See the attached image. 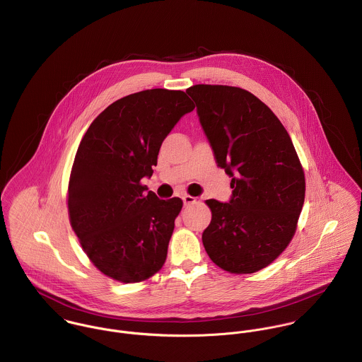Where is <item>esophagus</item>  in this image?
Returning a JSON list of instances; mask_svg holds the SVG:
<instances>
[{
	"label": "esophagus",
	"instance_id": "obj_1",
	"mask_svg": "<svg viewBox=\"0 0 362 362\" xmlns=\"http://www.w3.org/2000/svg\"><path fill=\"white\" fill-rule=\"evenodd\" d=\"M182 201H184V205H185V206H191V205H195V204H197V198H194V197H191V195L182 197Z\"/></svg>",
	"mask_w": 362,
	"mask_h": 362
}]
</instances>
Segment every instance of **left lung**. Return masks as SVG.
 <instances>
[{
    "label": "left lung",
    "mask_w": 362,
    "mask_h": 362,
    "mask_svg": "<svg viewBox=\"0 0 362 362\" xmlns=\"http://www.w3.org/2000/svg\"><path fill=\"white\" fill-rule=\"evenodd\" d=\"M187 93L233 188L228 204L206 201L211 221L202 234L204 247L223 270L255 273L296 234L305 199L304 168L280 119L248 90L194 85Z\"/></svg>",
    "instance_id": "obj_1"
}]
</instances>
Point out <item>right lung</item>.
Segmentation results:
<instances>
[{"instance_id": "add662e5", "label": "right lung", "mask_w": 362, "mask_h": 362, "mask_svg": "<svg viewBox=\"0 0 362 362\" xmlns=\"http://www.w3.org/2000/svg\"><path fill=\"white\" fill-rule=\"evenodd\" d=\"M195 104L182 90L149 89L125 96L100 112L83 135L68 184L72 230L105 276L139 283L167 258L180 198L146 192L160 146Z\"/></svg>"}]
</instances>
